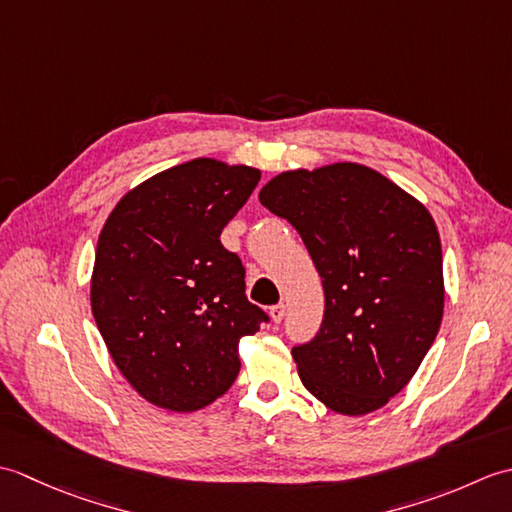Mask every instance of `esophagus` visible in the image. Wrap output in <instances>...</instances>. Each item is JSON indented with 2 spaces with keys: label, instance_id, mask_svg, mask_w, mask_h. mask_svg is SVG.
<instances>
[{
  "label": "esophagus",
  "instance_id": "34e87169",
  "mask_svg": "<svg viewBox=\"0 0 512 512\" xmlns=\"http://www.w3.org/2000/svg\"><path fill=\"white\" fill-rule=\"evenodd\" d=\"M284 314H286L284 303H277V306L270 308V319H273V323H281V319H284Z\"/></svg>",
  "mask_w": 512,
  "mask_h": 512
}]
</instances>
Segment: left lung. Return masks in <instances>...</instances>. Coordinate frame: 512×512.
<instances>
[{
    "label": "left lung",
    "mask_w": 512,
    "mask_h": 512,
    "mask_svg": "<svg viewBox=\"0 0 512 512\" xmlns=\"http://www.w3.org/2000/svg\"><path fill=\"white\" fill-rule=\"evenodd\" d=\"M259 202L297 228L321 275V330L292 347L303 387L343 416L385 407L418 372L444 312L427 206L358 162L279 173Z\"/></svg>",
    "instance_id": "1"
}]
</instances>
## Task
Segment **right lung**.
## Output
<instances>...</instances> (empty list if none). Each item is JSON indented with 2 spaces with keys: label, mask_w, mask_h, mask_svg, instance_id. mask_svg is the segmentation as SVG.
<instances>
[{
  "label": "right lung",
  "mask_w": 512,
  "mask_h": 512,
  "mask_svg": "<svg viewBox=\"0 0 512 512\" xmlns=\"http://www.w3.org/2000/svg\"><path fill=\"white\" fill-rule=\"evenodd\" d=\"M262 171L195 158L127 191L103 224L90 301L116 367L160 409L198 411L239 374L237 345L268 321L222 246Z\"/></svg>",
  "instance_id": "add662e5"
}]
</instances>
